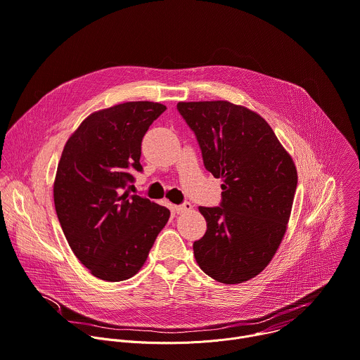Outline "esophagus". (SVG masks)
<instances>
[{"instance_id":"obj_1","label":"esophagus","mask_w":360,"mask_h":360,"mask_svg":"<svg viewBox=\"0 0 360 360\" xmlns=\"http://www.w3.org/2000/svg\"><path fill=\"white\" fill-rule=\"evenodd\" d=\"M193 208V205L188 202V201H186V202H183V204H180V205H174V211L177 212V214H183V212H186V211H190Z\"/></svg>"}]
</instances>
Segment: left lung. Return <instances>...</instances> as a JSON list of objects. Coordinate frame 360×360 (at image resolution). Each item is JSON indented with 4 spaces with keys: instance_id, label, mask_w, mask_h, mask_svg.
I'll return each instance as SVG.
<instances>
[{
    "instance_id": "1",
    "label": "left lung",
    "mask_w": 360,
    "mask_h": 360,
    "mask_svg": "<svg viewBox=\"0 0 360 360\" xmlns=\"http://www.w3.org/2000/svg\"><path fill=\"white\" fill-rule=\"evenodd\" d=\"M205 169L221 179L220 207H198L207 221L193 244L198 266L221 283H241L271 262L290 221L298 173L271 126L227 101L179 102Z\"/></svg>"
}]
</instances>
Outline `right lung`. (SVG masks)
I'll use <instances>...</instances> for the list:
<instances>
[{"mask_svg": "<svg viewBox=\"0 0 360 360\" xmlns=\"http://www.w3.org/2000/svg\"><path fill=\"white\" fill-rule=\"evenodd\" d=\"M165 110L140 101L94 112L62 150L53 181L58 220L70 250L99 279L137 274L169 221L166 207L126 190L143 170L141 139Z\"/></svg>", "mask_w": 360, "mask_h": 360, "instance_id": "1", "label": "right lung"}]
</instances>
